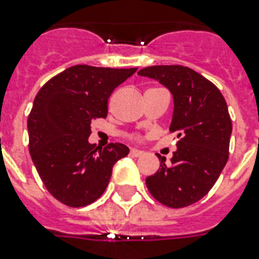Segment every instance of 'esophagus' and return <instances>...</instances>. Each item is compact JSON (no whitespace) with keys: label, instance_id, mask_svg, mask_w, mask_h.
Returning a JSON list of instances; mask_svg holds the SVG:
<instances>
[{"label":"esophagus","instance_id":"1","mask_svg":"<svg viewBox=\"0 0 259 259\" xmlns=\"http://www.w3.org/2000/svg\"><path fill=\"white\" fill-rule=\"evenodd\" d=\"M130 154H132L133 157H142V156H144V152H141V150H137V149H132L130 150Z\"/></svg>","mask_w":259,"mask_h":259}]
</instances>
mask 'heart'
<instances>
[{
  "mask_svg": "<svg viewBox=\"0 0 259 259\" xmlns=\"http://www.w3.org/2000/svg\"><path fill=\"white\" fill-rule=\"evenodd\" d=\"M134 140H137V141H140L141 138H140V137H134Z\"/></svg>",
  "mask_w": 259,
  "mask_h": 259,
  "instance_id": "heart-1",
  "label": "heart"
}]
</instances>
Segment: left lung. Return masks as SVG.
<instances>
[{
  "label": "left lung",
  "mask_w": 259,
  "mask_h": 259,
  "mask_svg": "<svg viewBox=\"0 0 259 259\" xmlns=\"http://www.w3.org/2000/svg\"><path fill=\"white\" fill-rule=\"evenodd\" d=\"M138 75L157 79L173 95L170 132L177 150L170 162L157 154L160 169L146 179L152 196L170 208L199 201L217 183L229 160L233 123L215 84L184 66H152Z\"/></svg>",
  "instance_id": "obj_1"
}]
</instances>
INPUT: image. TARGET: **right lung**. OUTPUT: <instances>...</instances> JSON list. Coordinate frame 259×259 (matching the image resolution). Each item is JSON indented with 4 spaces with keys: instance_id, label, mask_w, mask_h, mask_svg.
<instances>
[{
    "instance_id": "obj_1",
    "label": "right lung",
    "mask_w": 259,
    "mask_h": 259,
    "mask_svg": "<svg viewBox=\"0 0 259 259\" xmlns=\"http://www.w3.org/2000/svg\"><path fill=\"white\" fill-rule=\"evenodd\" d=\"M137 68L78 64L40 89L28 117L30 157L48 192L68 207L102 196L114 164L129 154L115 142L101 149L89 142L91 122L107 117V102Z\"/></svg>"
}]
</instances>
